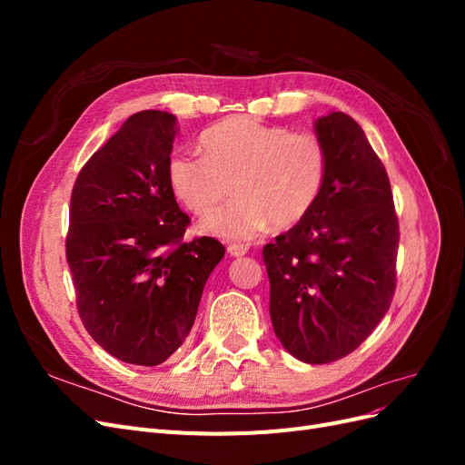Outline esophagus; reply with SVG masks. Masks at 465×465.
Masks as SVG:
<instances>
[{
    "mask_svg": "<svg viewBox=\"0 0 465 465\" xmlns=\"http://www.w3.org/2000/svg\"><path fill=\"white\" fill-rule=\"evenodd\" d=\"M227 252L232 258H241V256L248 254V246L246 244H229Z\"/></svg>",
    "mask_w": 465,
    "mask_h": 465,
    "instance_id": "esophagus-1",
    "label": "esophagus"
}]
</instances>
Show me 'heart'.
I'll list each match as a JSON object with an SVG mask.
<instances>
[{
    "instance_id": "1",
    "label": "heart",
    "mask_w": 465,
    "mask_h": 465,
    "mask_svg": "<svg viewBox=\"0 0 465 465\" xmlns=\"http://www.w3.org/2000/svg\"><path fill=\"white\" fill-rule=\"evenodd\" d=\"M200 143L203 157L171 154L166 178L195 215L211 213L232 190L238 193V200L202 223L203 232L224 241H252L270 223L292 227L311 213L326 182L328 151L314 134L232 116L211 125Z\"/></svg>"
}]
</instances>
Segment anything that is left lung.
Masks as SVG:
<instances>
[{
	"label": "left lung",
	"instance_id": "8db88e82",
	"mask_svg": "<svg viewBox=\"0 0 465 465\" xmlns=\"http://www.w3.org/2000/svg\"><path fill=\"white\" fill-rule=\"evenodd\" d=\"M328 151L320 198L302 221L263 246L273 331L289 353L326 364L355 351L396 291L400 227L388 173L343 112L314 122Z\"/></svg>",
	"mask_w": 465,
	"mask_h": 465
}]
</instances>
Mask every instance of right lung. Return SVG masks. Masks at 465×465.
I'll use <instances>...</instances> for the list:
<instances>
[{"mask_svg": "<svg viewBox=\"0 0 465 465\" xmlns=\"http://www.w3.org/2000/svg\"><path fill=\"white\" fill-rule=\"evenodd\" d=\"M176 116L143 110L81 168L65 256L77 311L112 357L157 367L188 337L207 277L224 256L215 238L184 242L190 217L168 184Z\"/></svg>", "mask_w": 465, "mask_h": 465, "instance_id": "obj_1", "label": "right lung"}]
</instances>
